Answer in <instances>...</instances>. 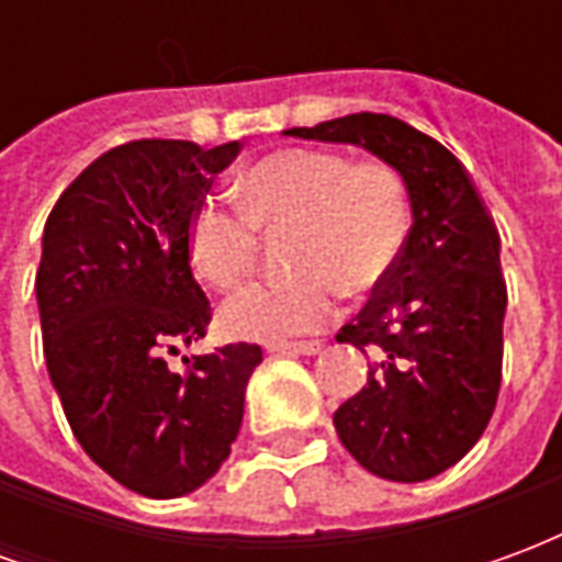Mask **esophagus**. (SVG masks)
Returning a JSON list of instances; mask_svg holds the SVG:
<instances>
[{
    "label": "esophagus",
    "instance_id": "esophagus-1",
    "mask_svg": "<svg viewBox=\"0 0 562 562\" xmlns=\"http://www.w3.org/2000/svg\"><path fill=\"white\" fill-rule=\"evenodd\" d=\"M325 349L322 342L313 340V342H273L268 346V352L273 355H318Z\"/></svg>",
    "mask_w": 562,
    "mask_h": 562
}]
</instances>
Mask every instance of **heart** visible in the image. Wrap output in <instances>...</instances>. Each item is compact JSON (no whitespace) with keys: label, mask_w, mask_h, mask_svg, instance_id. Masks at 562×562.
<instances>
[{"label":"heart","mask_w":562,"mask_h":562,"mask_svg":"<svg viewBox=\"0 0 562 562\" xmlns=\"http://www.w3.org/2000/svg\"><path fill=\"white\" fill-rule=\"evenodd\" d=\"M240 207L204 198L186 228V252L201 280L232 289L258 252V228H289L292 268L232 294L220 325L237 340L282 342L325 325L337 285L367 292L389 277L409 228L401 173L382 161L346 159L328 149H280L252 161L237 183Z\"/></svg>","instance_id":"heart-1"}]
</instances>
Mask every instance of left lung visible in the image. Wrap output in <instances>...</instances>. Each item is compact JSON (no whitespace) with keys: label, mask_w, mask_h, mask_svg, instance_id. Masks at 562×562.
<instances>
[{"label":"left lung","mask_w":562,"mask_h":562,"mask_svg":"<svg viewBox=\"0 0 562 562\" xmlns=\"http://www.w3.org/2000/svg\"><path fill=\"white\" fill-rule=\"evenodd\" d=\"M282 135L367 149L406 186L413 228L401 256L337 334L376 364L334 427L379 479L427 482L479 442L499 394L506 280L494 220L467 168L397 116L349 114Z\"/></svg>","instance_id":"left-lung-1"}]
</instances>
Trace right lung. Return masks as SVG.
Segmentation results:
<instances>
[{
    "label": "right lung",
    "instance_id": "add662e5",
    "mask_svg": "<svg viewBox=\"0 0 562 562\" xmlns=\"http://www.w3.org/2000/svg\"><path fill=\"white\" fill-rule=\"evenodd\" d=\"M237 153L240 140H132L83 168L44 222L35 297L50 382L83 451L149 499L220 472L261 364L252 342L183 358L186 370L165 361L207 334L186 228Z\"/></svg>",
    "mask_w": 562,
    "mask_h": 562
}]
</instances>
